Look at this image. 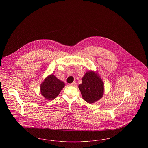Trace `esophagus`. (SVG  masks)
Masks as SVG:
<instances>
[{
	"mask_svg": "<svg viewBox=\"0 0 148 148\" xmlns=\"http://www.w3.org/2000/svg\"><path fill=\"white\" fill-rule=\"evenodd\" d=\"M75 85H76V82H73L72 83L69 84V85H70V86H75Z\"/></svg>",
	"mask_w": 148,
	"mask_h": 148,
	"instance_id": "1",
	"label": "esophagus"
}]
</instances>
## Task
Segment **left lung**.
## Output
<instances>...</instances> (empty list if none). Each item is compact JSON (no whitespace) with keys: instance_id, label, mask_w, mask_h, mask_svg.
I'll return each mask as SVG.
<instances>
[{"instance_id":"1","label":"left lung","mask_w":148,"mask_h":148,"mask_svg":"<svg viewBox=\"0 0 148 148\" xmlns=\"http://www.w3.org/2000/svg\"><path fill=\"white\" fill-rule=\"evenodd\" d=\"M82 97L89 104L98 101L103 97L104 83L99 76L93 71H88L79 85Z\"/></svg>"}]
</instances>
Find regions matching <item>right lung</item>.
Listing matches in <instances>:
<instances>
[{"mask_svg": "<svg viewBox=\"0 0 148 148\" xmlns=\"http://www.w3.org/2000/svg\"><path fill=\"white\" fill-rule=\"evenodd\" d=\"M64 86V82L51 74L45 79L40 85L41 94L45 98L53 100L59 95Z\"/></svg>", "mask_w": 148, "mask_h": 148, "instance_id": "obj_1", "label": "right lung"}]
</instances>
